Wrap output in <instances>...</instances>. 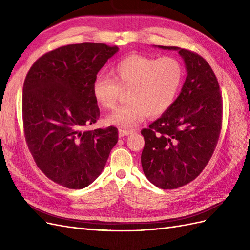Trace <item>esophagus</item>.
Instances as JSON below:
<instances>
[{"label":"esophagus","instance_id":"1","mask_svg":"<svg viewBox=\"0 0 250 250\" xmlns=\"http://www.w3.org/2000/svg\"><path fill=\"white\" fill-rule=\"evenodd\" d=\"M134 130L133 129H119V137L120 138H123V137H126V135H129L130 133H132Z\"/></svg>","mask_w":250,"mask_h":250}]
</instances>
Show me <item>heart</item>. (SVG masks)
Wrapping results in <instances>:
<instances>
[{
  "label": "heart",
  "instance_id": "1",
  "mask_svg": "<svg viewBox=\"0 0 250 250\" xmlns=\"http://www.w3.org/2000/svg\"><path fill=\"white\" fill-rule=\"evenodd\" d=\"M112 78L98 75L93 83L96 102L105 109H113L122 90L128 102L106 118V124L129 128L138 125L147 115L158 117L176 101L185 80V69L172 56L154 58L129 55L111 67Z\"/></svg>",
  "mask_w": 250,
  "mask_h": 250
}]
</instances>
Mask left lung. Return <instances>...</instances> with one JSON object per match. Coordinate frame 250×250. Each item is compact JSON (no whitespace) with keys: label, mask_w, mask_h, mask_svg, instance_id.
Returning a JSON list of instances; mask_svg holds the SVG:
<instances>
[{"label":"left lung","mask_w":250,"mask_h":250,"mask_svg":"<svg viewBox=\"0 0 250 250\" xmlns=\"http://www.w3.org/2000/svg\"><path fill=\"white\" fill-rule=\"evenodd\" d=\"M188 76L171 108L141 131V162L150 183L173 190L191 183L206 168L222 128V96L214 71L197 53L178 47Z\"/></svg>","instance_id":"1"}]
</instances>
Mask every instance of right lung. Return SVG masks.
I'll list each match as a JSON object with an SVG mask.
<instances>
[{
	"mask_svg": "<svg viewBox=\"0 0 250 250\" xmlns=\"http://www.w3.org/2000/svg\"><path fill=\"white\" fill-rule=\"evenodd\" d=\"M117 46L67 44L41 56L22 87V124L34 162L54 183L83 188L100 175L119 133L116 127L88 130L100 109L93 83Z\"/></svg>",
	"mask_w": 250,
	"mask_h": 250,
	"instance_id": "obj_1",
	"label": "right lung"
}]
</instances>
